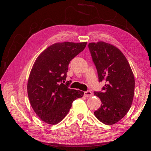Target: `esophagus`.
Masks as SVG:
<instances>
[{"label":"esophagus","mask_w":151,"mask_h":151,"mask_svg":"<svg viewBox=\"0 0 151 151\" xmlns=\"http://www.w3.org/2000/svg\"><path fill=\"white\" fill-rule=\"evenodd\" d=\"M84 95H85L86 97H91L92 96V93L91 91H86V92H85V94H84Z\"/></svg>","instance_id":"obj_1"}]
</instances>
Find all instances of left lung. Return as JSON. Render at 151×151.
<instances>
[{
    "mask_svg": "<svg viewBox=\"0 0 151 151\" xmlns=\"http://www.w3.org/2000/svg\"><path fill=\"white\" fill-rule=\"evenodd\" d=\"M99 81H106L103 91L94 92L101 105L94 114L103 123L112 125L129 111L133 100L134 77L126 57L119 48L103 41L88 44Z\"/></svg>",
    "mask_w": 151,
    "mask_h": 151,
    "instance_id": "left-lung-1",
    "label": "left lung"
}]
</instances>
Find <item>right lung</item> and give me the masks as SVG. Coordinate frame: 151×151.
<instances>
[{
    "label": "right lung",
    "mask_w": 151,
    "mask_h": 151,
    "mask_svg": "<svg viewBox=\"0 0 151 151\" xmlns=\"http://www.w3.org/2000/svg\"><path fill=\"white\" fill-rule=\"evenodd\" d=\"M86 42H57L36 59L27 84L30 103L35 113L47 124H56L65 118L73 102L84 92L70 89L66 81L70 60L82 52Z\"/></svg>",
    "instance_id": "obj_1"
}]
</instances>
